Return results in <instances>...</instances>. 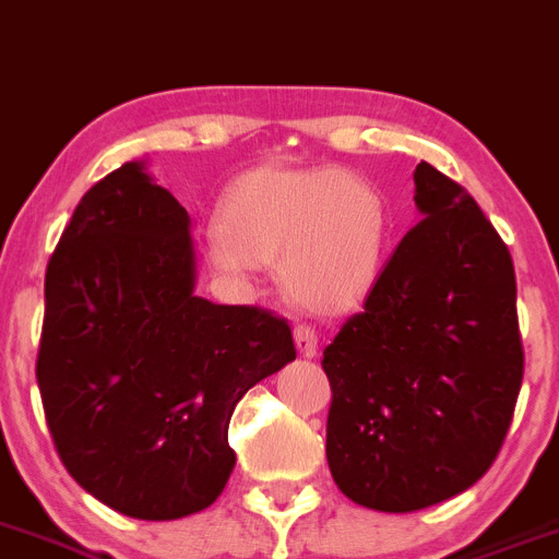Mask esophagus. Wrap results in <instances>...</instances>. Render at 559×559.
<instances>
[{
    "instance_id": "esophagus-1",
    "label": "esophagus",
    "mask_w": 559,
    "mask_h": 559,
    "mask_svg": "<svg viewBox=\"0 0 559 559\" xmlns=\"http://www.w3.org/2000/svg\"><path fill=\"white\" fill-rule=\"evenodd\" d=\"M293 337L300 357H307V360L318 357V332H314L312 326H304V323H300V326H295Z\"/></svg>"
}]
</instances>
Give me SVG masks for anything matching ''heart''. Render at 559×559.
Listing matches in <instances>:
<instances>
[{
    "mask_svg": "<svg viewBox=\"0 0 559 559\" xmlns=\"http://www.w3.org/2000/svg\"><path fill=\"white\" fill-rule=\"evenodd\" d=\"M385 239V202L357 174L259 165L227 188L205 255L233 281L278 261L281 284L298 307L337 314L373 289Z\"/></svg>",
    "mask_w": 559,
    "mask_h": 559,
    "instance_id": "1",
    "label": "heart"
}]
</instances>
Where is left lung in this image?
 Listing matches in <instances>:
<instances>
[{
  "instance_id": "1",
  "label": "left lung",
  "mask_w": 559,
  "mask_h": 559,
  "mask_svg": "<svg viewBox=\"0 0 559 559\" xmlns=\"http://www.w3.org/2000/svg\"><path fill=\"white\" fill-rule=\"evenodd\" d=\"M421 222L323 352L326 459L340 492L416 512L473 487L507 439L523 382L507 245L459 182L419 163Z\"/></svg>"
}]
</instances>
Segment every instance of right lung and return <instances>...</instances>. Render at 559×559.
<instances>
[{"label":"right lung","mask_w":559,"mask_h":559,"mask_svg":"<svg viewBox=\"0 0 559 559\" xmlns=\"http://www.w3.org/2000/svg\"><path fill=\"white\" fill-rule=\"evenodd\" d=\"M191 216L143 159L92 186L45 278L36 380L67 473L115 512L211 507L233 407L295 360L286 320L199 298Z\"/></svg>","instance_id":"right-lung-1"}]
</instances>
